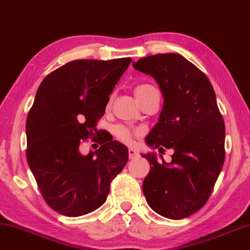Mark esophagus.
<instances>
[{
    "instance_id": "esophagus-1",
    "label": "esophagus",
    "mask_w": 250,
    "mask_h": 250,
    "mask_svg": "<svg viewBox=\"0 0 250 250\" xmlns=\"http://www.w3.org/2000/svg\"><path fill=\"white\" fill-rule=\"evenodd\" d=\"M129 159H136L139 157V154L136 150H133V149H129Z\"/></svg>"
}]
</instances>
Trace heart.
Here are the masks:
<instances>
[{
  "label": "heart",
  "mask_w": 250,
  "mask_h": 250,
  "mask_svg": "<svg viewBox=\"0 0 250 250\" xmlns=\"http://www.w3.org/2000/svg\"><path fill=\"white\" fill-rule=\"evenodd\" d=\"M152 89H155V87L150 84L138 85V86L135 88V93H136L137 99L139 100L140 103L143 102L145 99H146V96L149 94V92L152 91ZM136 135H137V132L135 131V130L126 128V126H125V125H118V126H115V129H114V136L117 137V139L120 140L121 143L126 144V145L132 143L133 137H135Z\"/></svg>",
  "instance_id": "heart-1"
}]
</instances>
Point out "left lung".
Listing matches in <instances>:
<instances>
[{
	"instance_id": "obj_1",
	"label": "left lung",
	"mask_w": 250,
	"mask_h": 250,
	"mask_svg": "<svg viewBox=\"0 0 250 250\" xmlns=\"http://www.w3.org/2000/svg\"><path fill=\"white\" fill-rule=\"evenodd\" d=\"M133 67L154 77L164 96L147 144L174 150L170 163L143 155L150 164L144 194L155 212L180 220L199 211L211 195L225 163V121L208 78L183 56H148Z\"/></svg>"
}]
</instances>
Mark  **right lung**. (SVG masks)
<instances>
[{"label":"right lung","mask_w":250,"mask_h":250,"mask_svg":"<svg viewBox=\"0 0 250 250\" xmlns=\"http://www.w3.org/2000/svg\"><path fill=\"white\" fill-rule=\"evenodd\" d=\"M131 58L80 59L43 78L27 118V162L43 200L67 217H80L105 202L113 178L128 162L118 141L103 145L96 125L114 85ZM102 145L86 156L79 145Z\"/></svg>","instance_id":"1"}]
</instances>
